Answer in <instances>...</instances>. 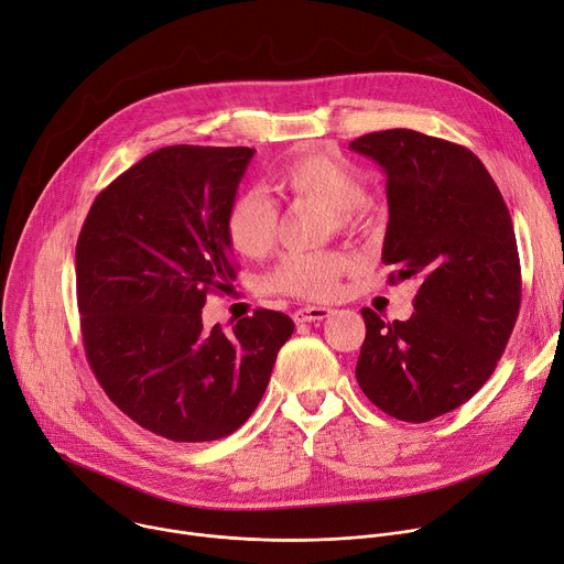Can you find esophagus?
<instances>
[{"label":"esophagus","instance_id":"esophagus-1","mask_svg":"<svg viewBox=\"0 0 564 564\" xmlns=\"http://www.w3.org/2000/svg\"><path fill=\"white\" fill-rule=\"evenodd\" d=\"M332 314L329 307H300L293 312V321L295 323H314V321H323Z\"/></svg>","mask_w":564,"mask_h":564}]
</instances>
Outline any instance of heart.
Here are the masks:
<instances>
[{
	"label": "heart",
	"instance_id": "b5f03b06",
	"mask_svg": "<svg viewBox=\"0 0 564 564\" xmlns=\"http://www.w3.org/2000/svg\"><path fill=\"white\" fill-rule=\"evenodd\" d=\"M273 189L291 203L327 207V230H355L364 221L366 185L359 173L338 158L300 155L275 171ZM278 235L280 209L264 192L246 189L232 198L226 212V237L239 254L250 259L269 254ZM350 267V257L340 250L291 252L264 278V289L300 300H327L336 295L340 278Z\"/></svg>",
	"mask_w": 564,
	"mask_h": 564
}]
</instances>
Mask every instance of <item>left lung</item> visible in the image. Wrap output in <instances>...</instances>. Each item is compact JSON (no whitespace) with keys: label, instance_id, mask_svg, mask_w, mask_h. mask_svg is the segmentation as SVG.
I'll list each match as a JSON object with an SVG mask.
<instances>
[{"label":"left lung","instance_id":"1","mask_svg":"<svg viewBox=\"0 0 564 564\" xmlns=\"http://www.w3.org/2000/svg\"><path fill=\"white\" fill-rule=\"evenodd\" d=\"M350 149L386 173L388 282H417L409 321L361 310L357 381L391 417L429 422L479 391L512 334L522 269L510 212L484 162L460 144L391 128Z\"/></svg>","mask_w":564,"mask_h":564}]
</instances>
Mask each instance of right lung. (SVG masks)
<instances>
[{
    "instance_id": "right-lung-1",
    "label": "right lung",
    "mask_w": 564,
    "mask_h": 564,
    "mask_svg": "<svg viewBox=\"0 0 564 564\" xmlns=\"http://www.w3.org/2000/svg\"><path fill=\"white\" fill-rule=\"evenodd\" d=\"M252 153L158 149L95 198L76 241L85 357L117 409L176 443L237 431L295 327L271 310H254L230 334L200 318L207 293L237 278L226 212Z\"/></svg>"
}]
</instances>
